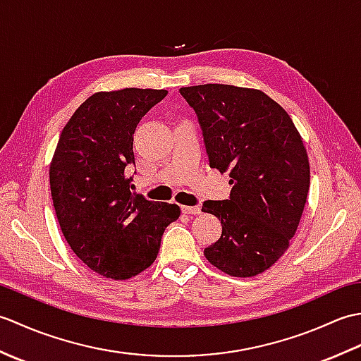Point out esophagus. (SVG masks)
I'll list each match as a JSON object with an SVG mask.
<instances>
[{
	"label": "esophagus",
	"mask_w": 361,
	"mask_h": 361,
	"mask_svg": "<svg viewBox=\"0 0 361 361\" xmlns=\"http://www.w3.org/2000/svg\"><path fill=\"white\" fill-rule=\"evenodd\" d=\"M181 211L185 214H192V216H197V214H200V206H181Z\"/></svg>",
	"instance_id": "esophagus-1"
}]
</instances>
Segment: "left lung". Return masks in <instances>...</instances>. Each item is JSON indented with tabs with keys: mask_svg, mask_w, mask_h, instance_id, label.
<instances>
[{
	"mask_svg": "<svg viewBox=\"0 0 361 361\" xmlns=\"http://www.w3.org/2000/svg\"><path fill=\"white\" fill-rule=\"evenodd\" d=\"M195 110L211 167L229 172V200L203 212L221 221L220 239L204 248L211 265L234 278L268 270L290 247L310 186L302 137L264 91L221 83L180 88Z\"/></svg>",
	"mask_w": 361,
	"mask_h": 361,
	"instance_id": "1",
	"label": "left lung"
}]
</instances>
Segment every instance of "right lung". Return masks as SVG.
<instances>
[{"label": "right lung", "mask_w": 361, "mask_h": 361, "mask_svg": "<svg viewBox=\"0 0 361 361\" xmlns=\"http://www.w3.org/2000/svg\"><path fill=\"white\" fill-rule=\"evenodd\" d=\"M166 90L124 88L90 96L63 127L49 164L60 229L83 264L110 279H128L158 256L180 206L130 190L133 133Z\"/></svg>", "instance_id": "right-lung-1"}]
</instances>
